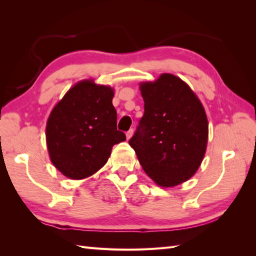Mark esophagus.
<instances>
[{
    "instance_id": "1",
    "label": "esophagus",
    "mask_w": 256,
    "mask_h": 256,
    "mask_svg": "<svg viewBox=\"0 0 256 256\" xmlns=\"http://www.w3.org/2000/svg\"><path fill=\"white\" fill-rule=\"evenodd\" d=\"M133 133H134L133 128H131V130H130V131H128V132H126V138H128V140L131 138L133 136Z\"/></svg>"
}]
</instances>
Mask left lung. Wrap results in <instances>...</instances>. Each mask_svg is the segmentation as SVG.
I'll use <instances>...</instances> for the list:
<instances>
[{
	"label": "left lung",
	"mask_w": 256,
	"mask_h": 256,
	"mask_svg": "<svg viewBox=\"0 0 256 256\" xmlns=\"http://www.w3.org/2000/svg\"><path fill=\"white\" fill-rule=\"evenodd\" d=\"M144 116L130 145L157 186L176 187L192 178L206 150L209 124L197 94L179 77L162 74L140 84Z\"/></svg>",
	"instance_id": "1"
}]
</instances>
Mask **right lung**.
Here are the masks:
<instances>
[{
	"label": "right lung",
	"instance_id": "obj_1",
	"mask_svg": "<svg viewBox=\"0 0 256 256\" xmlns=\"http://www.w3.org/2000/svg\"><path fill=\"white\" fill-rule=\"evenodd\" d=\"M114 89L84 79L74 84L52 108L46 124L50 158L74 180L94 175L106 164L113 145L126 136L116 128Z\"/></svg>",
	"mask_w": 256,
	"mask_h": 256
}]
</instances>
